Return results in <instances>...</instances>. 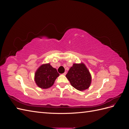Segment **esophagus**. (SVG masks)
Returning a JSON list of instances; mask_svg holds the SVG:
<instances>
[{
	"label": "esophagus",
	"mask_w": 129,
	"mask_h": 129,
	"mask_svg": "<svg viewBox=\"0 0 129 129\" xmlns=\"http://www.w3.org/2000/svg\"><path fill=\"white\" fill-rule=\"evenodd\" d=\"M66 74H67V73H66V72H65L64 73H63V74H63V75H66Z\"/></svg>",
	"instance_id": "34e87169"
}]
</instances>
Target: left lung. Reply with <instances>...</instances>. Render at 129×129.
Masks as SVG:
<instances>
[{"mask_svg": "<svg viewBox=\"0 0 129 129\" xmlns=\"http://www.w3.org/2000/svg\"><path fill=\"white\" fill-rule=\"evenodd\" d=\"M66 76L72 86L80 91L88 89L91 82V74L83 63L73 64Z\"/></svg>", "mask_w": 129, "mask_h": 129, "instance_id": "obj_1", "label": "left lung"}]
</instances>
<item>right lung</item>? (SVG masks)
<instances>
[{"label":"right lung","instance_id":"obj_1","mask_svg":"<svg viewBox=\"0 0 129 129\" xmlns=\"http://www.w3.org/2000/svg\"><path fill=\"white\" fill-rule=\"evenodd\" d=\"M60 75L55 68L49 63L42 64L35 73L34 80L38 86L42 89L51 87Z\"/></svg>","mask_w":129,"mask_h":129}]
</instances>
